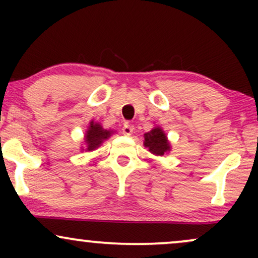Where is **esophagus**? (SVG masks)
I'll use <instances>...</instances> for the list:
<instances>
[{"mask_svg":"<svg viewBox=\"0 0 258 258\" xmlns=\"http://www.w3.org/2000/svg\"><path fill=\"white\" fill-rule=\"evenodd\" d=\"M132 132H133V126L131 125V123L126 122L125 125L122 126V135H125V136H131Z\"/></svg>","mask_w":258,"mask_h":258,"instance_id":"esophagus-1","label":"esophagus"}]
</instances>
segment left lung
<instances>
[{"instance_id": "1", "label": "left lung", "mask_w": 258, "mask_h": 258, "mask_svg": "<svg viewBox=\"0 0 258 258\" xmlns=\"http://www.w3.org/2000/svg\"><path fill=\"white\" fill-rule=\"evenodd\" d=\"M144 146L149 148V152L155 155H164L170 150V144H168L166 136L159 127H155L144 135Z\"/></svg>"}]
</instances>
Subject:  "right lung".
<instances>
[{"label": "right lung", "mask_w": 258, "mask_h": 258, "mask_svg": "<svg viewBox=\"0 0 258 258\" xmlns=\"http://www.w3.org/2000/svg\"><path fill=\"white\" fill-rule=\"evenodd\" d=\"M109 137H110V131H106L99 123L91 122L85 139V142L87 143V150H93L98 148L100 143Z\"/></svg>", "instance_id": "add662e5"}]
</instances>
